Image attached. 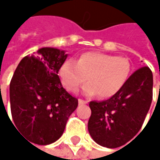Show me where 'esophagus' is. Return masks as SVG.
<instances>
[{
	"mask_svg": "<svg viewBox=\"0 0 160 160\" xmlns=\"http://www.w3.org/2000/svg\"><path fill=\"white\" fill-rule=\"evenodd\" d=\"M88 102L87 101H85V100H82V99H79V104L80 105H86Z\"/></svg>",
	"mask_w": 160,
	"mask_h": 160,
	"instance_id": "1",
	"label": "esophagus"
}]
</instances>
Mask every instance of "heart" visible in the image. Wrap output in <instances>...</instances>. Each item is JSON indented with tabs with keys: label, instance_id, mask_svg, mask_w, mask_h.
<instances>
[{
	"label": "heart",
	"instance_id": "b5f03b06",
	"mask_svg": "<svg viewBox=\"0 0 160 160\" xmlns=\"http://www.w3.org/2000/svg\"><path fill=\"white\" fill-rule=\"evenodd\" d=\"M131 72L129 60L100 52H85L77 60H67L59 69L63 85L70 92H77L86 80L83 92L100 98L116 94L125 84Z\"/></svg>",
	"mask_w": 160,
	"mask_h": 160
}]
</instances>
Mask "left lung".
I'll return each mask as SVG.
<instances>
[{
    "mask_svg": "<svg viewBox=\"0 0 160 160\" xmlns=\"http://www.w3.org/2000/svg\"><path fill=\"white\" fill-rule=\"evenodd\" d=\"M152 98L153 74L148 67H143L111 98L90 102V135L95 143L108 148L128 143L142 128Z\"/></svg>",
    "mask_w": 160,
    "mask_h": 160,
    "instance_id": "left-lung-1",
    "label": "left lung"
}]
</instances>
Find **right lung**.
Returning <instances> with one entry per match:
<instances>
[{
	"mask_svg": "<svg viewBox=\"0 0 160 160\" xmlns=\"http://www.w3.org/2000/svg\"><path fill=\"white\" fill-rule=\"evenodd\" d=\"M37 53L18 64L10 82V104L19 132L30 143L45 145L62 136L78 99L63 88L57 75L68 57L65 51L44 47Z\"/></svg>",
	"mask_w": 160,
	"mask_h": 160,
	"instance_id": "1",
	"label": "right lung"
}]
</instances>
